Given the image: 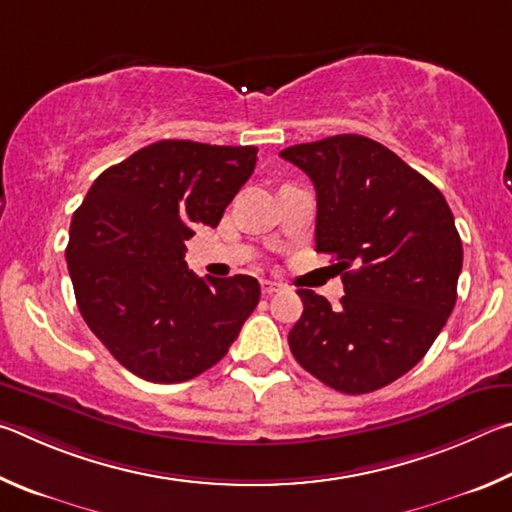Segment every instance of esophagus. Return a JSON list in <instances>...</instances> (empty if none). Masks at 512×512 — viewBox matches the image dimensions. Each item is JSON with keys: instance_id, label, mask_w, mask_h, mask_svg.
<instances>
[{"instance_id": "esophagus-1", "label": "esophagus", "mask_w": 512, "mask_h": 512, "mask_svg": "<svg viewBox=\"0 0 512 512\" xmlns=\"http://www.w3.org/2000/svg\"><path fill=\"white\" fill-rule=\"evenodd\" d=\"M261 290H263L265 297H272L274 292L281 290V283H276V281H263V283H261Z\"/></svg>"}]
</instances>
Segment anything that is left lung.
I'll list each match as a JSON object with an SVG mask.
<instances>
[{"label": "left lung", "instance_id": "1", "mask_svg": "<svg viewBox=\"0 0 512 512\" xmlns=\"http://www.w3.org/2000/svg\"><path fill=\"white\" fill-rule=\"evenodd\" d=\"M317 191V251L342 274L339 308L299 290L290 351L351 396L387 387L423 360L456 303L463 247L443 193L360 134L281 150Z\"/></svg>", "mask_w": 512, "mask_h": 512}]
</instances>
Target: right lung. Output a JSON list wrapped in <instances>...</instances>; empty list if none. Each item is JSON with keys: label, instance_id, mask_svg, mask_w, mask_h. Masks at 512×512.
<instances>
[{"label": "right lung", "instance_id": "obj_1", "mask_svg": "<svg viewBox=\"0 0 512 512\" xmlns=\"http://www.w3.org/2000/svg\"><path fill=\"white\" fill-rule=\"evenodd\" d=\"M256 152L150 143L98 175L71 218L65 256L80 315L139 378L175 384L211 369L258 306L254 276L204 281L184 261L193 229L218 227Z\"/></svg>", "mask_w": 512, "mask_h": 512}]
</instances>
